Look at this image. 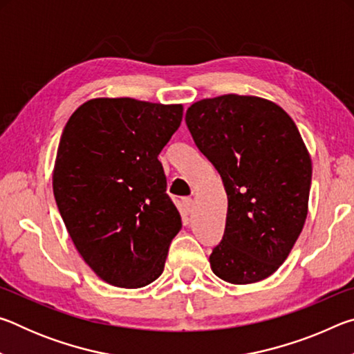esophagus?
Wrapping results in <instances>:
<instances>
[{
	"label": "esophagus",
	"mask_w": 354,
	"mask_h": 354,
	"mask_svg": "<svg viewBox=\"0 0 354 354\" xmlns=\"http://www.w3.org/2000/svg\"><path fill=\"white\" fill-rule=\"evenodd\" d=\"M183 206H184L185 211L190 212L192 211V206H194V200H192V198H184L183 200Z\"/></svg>",
	"instance_id": "esophagus-1"
}]
</instances>
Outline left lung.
I'll return each instance as SVG.
<instances>
[{
  "mask_svg": "<svg viewBox=\"0 0 354 354\" xmlns=\"http://www.w3.org/2000/svg\"><path fill=\"white\" fill-rule=\"evenodd\" d=\"M185 123L227 195L225 234L209 256L212 272L231 284L268 278L308 217L313 162L297 124L272 101L234 93L196 101Z\"/></svg>",
  "mask_w": 354,
  "mask_h": 354,
  "instance_id": "1",
  "label": "left lung"
}]
</instances>
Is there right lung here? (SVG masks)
I'll return each instance as SVG.
<instances>
[{"mask_svg": "<svg viewBox=\"0 0 354 354\" xmlns=\"http://www.w3.org/2000/svg\"><path fill=\"white\" fill-rule=\"evenodd\" d=\"M181 120V104L95 98L65 124L56 205L77 253L112 286L139 289L164 272L183 223L158 156Z\"/></svg>", "mask_w": 354, "mask_h": 354, "instance_id": "right-lung-1", "label": "right lung"}]
</instances>
